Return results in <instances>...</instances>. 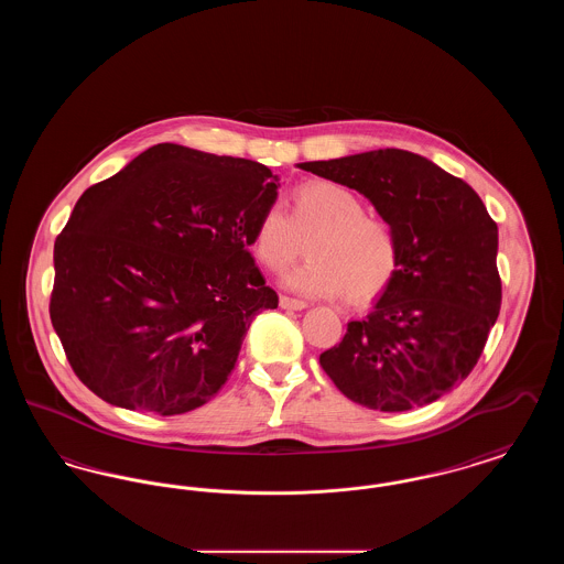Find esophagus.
I'll return each mask as SVG.
<instances>
[{
  "label": "esophagus",
  "instance_id": "1",
  "mask_svg": "<svg viewBox=\"0 0 564 564\" xmlns=\"http://www.w3.org/2000/svg\"><path fill=\"white\" fill-rule=\"evenodd\" d=\"M279 306H281V308H288V311H304L308 304H306L304 300H295V297L281 295V297H279Z\"/></svg>",
  "mask_w": 564,
  "mask_h": 564
}]
</instances>
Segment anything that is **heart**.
<instances>
[{
  "label": "heart",
  "mask_w": 564,
  "mask_h": 564,
  "mask_svg": "<svg viewBox=\"0 0 564 564\" xmlns=\"http://www.w3.org/2000/svg\"><path fill=\"white\" fill-rule=\"evenodd\" d=\"M308 237V260L283 276V288L308 297H336L347 292L352 304L382 294L395 279L402 249L393 226L368 215L352 189L315 180L292 194V217L281 205H269L256 221L251 251L269 270H283Z\"/></svg>",
  "instance_id": "obj_1"
}]
</instances>
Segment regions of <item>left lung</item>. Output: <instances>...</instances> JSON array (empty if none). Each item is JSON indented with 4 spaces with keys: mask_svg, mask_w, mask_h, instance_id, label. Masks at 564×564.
<instances>
[{
    "mask_svg": "<svg viewBox=\"0 0 564 564\" xmlns=\"http://www.w3.org/2000/svg\"><path fill=\"white\" fill-rule=\"evenodd\" d=\"M304 171L357 189L402 249L391 285L319 357L350 402L403 412L440 400L482 355L501 308L499 230L469 184L425 156L375 150Z\"/></svg>",
    "mask_w": 564,
    "mask_h": 564,
    "instance_id": "left-lung-1",
    "label": "left lung"
}]
</instances>
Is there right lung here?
<instances>
[{"mask_svg":"<svg viewBox=\"0 0 564 564\" xmlns=\"http://www.w3.org/2000/svg\"><path fill=\"white\" fill-rule=\"evenodd\" d=\"M279 186L260 162L159 143L82 194L54 242L51 319L95 395L171 416L224 387L279 304L249 253Z\"/></svg>","mask_w":564,"mask_h":564,"instance_id":"1","label":"right lung"}]
</instances>
